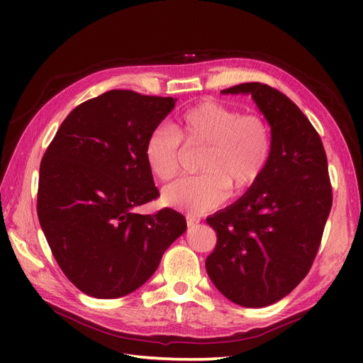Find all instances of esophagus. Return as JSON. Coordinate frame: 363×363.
Returning <instances> with one entry per match:
<instances>
[{"label": "esophagus", "mask_w": 363, "mask_h": 363, "mask_svg": "<svg viewBox=\"0 0 363 363\" xmlns=\"http://www.w3.org/2000/svg\"><path fill=\"white\" fill-rule=\"evenodd\" d=\"M186 224H188V227H195V225L200 224V219L188 215V216H186Z\"/></svg>", "instance_id": "obj_1"}]
</instances>
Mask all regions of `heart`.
I'll list each match as a JSON object with an SVG mask.
<instances>
[{"label": "heart", "instance_id": "heart-1", "mask_svg": "<svg viewBox=\"0 0 363 363\" xmlns=\"http://www.w3.org/2000/svg\"><path fill=\"white\" fill-rule=\"evenodd\" d=\"M182 140L186 147H206L201 175L175 182L162 192L163 203L192 215L221 206L228 189L244 192L265 172L272 150L271 128L257 113L240 115L223 103L206 100L189 107L171 127H157L145 142L151 174L169 182L179 174Z\"/></svg>", "mask_w": 363, "mask_h": 363}]
</instances>
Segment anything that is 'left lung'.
<instances>
[{"label":"left lung","mask_w":363,"mask_h":363,"mask_svg":"<svg viewBox=\"0 0 363 363\" xmlns=\"http://www.w3.org/2000/svg\"><path fill=\"white\" fill-rule=\"evenodd\" d=\"M224 95H251L271 127L272 150L260 180L206 221L216 247L206 271L225 298L265 307L309 272L332 208V184L320 135L296 104L274 87L242 83Z\"/></svg>","instance_id":"left-lung-1"}]
</instances>
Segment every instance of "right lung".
Wrapping results in <instances>:
<instances>
[{
    "label": "right lung",
    "mask_w": 363,
    "mask_h": 363,
    "mask_svg": "<svg viewBox=\"0 0 363 363\" xmlns=\"http://www.w3.org/2000/svg\"><path fill=\"white\" fill-rule=\"evenodd\" d=\"M177 98L108 91L77 106L40 162L38 216L59 267L95 298L136 291L186 232L172 208L139 215L159 196L145 142Z\"/></svg>",
    "instance_id": "obj_1"
}]
</instances>
